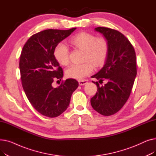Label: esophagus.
<instances>
[{
	"label": "esophagus",
	"instance_id": "obj_1",
	"mask_svg": "<svg viewBox=\"0 0 156 156\" xmlns=\"http://www.w3.org/2000/svg\"><path fill=\"white\" fill-rule=\"evenodd\" d=\"M78 83L80 85H85L88 83V80H79Z\"/></svg>",
	"mask_w": 156,
	"mask_h": 156
}]
</instances>
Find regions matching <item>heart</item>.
I'll return each mask as SVG.
<instances>
[{
	"instance_id": "1",
	"label": "heart",
	"mask_w": 156,
	"mask_h": 156,
	"mask_svg": "<svg viewBox=\"0 0 156 156\" xmlns=\"http://www.w3.org/2000/svg\"><path fill=\"white\" fill-rule=\"evenodd\" d=\"M69 43L84 51L82 64H72L66 70V75L71 78L81 80L94 71V66L99 67L105 61L108 52V43L104 38H96L88 33L82 32L73 37ZM57 61L62 65L69 63V49L62 43L57 44L54 51Z\"/></svg>"
}]
</instances>
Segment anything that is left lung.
Instances as JSON below:
<instances>
[{
	"instance_id": "8db88e82",
	"label": "left lung",
	"mask_w": 156,
	"mask_h": 156,
	"mask_svg": "<svg viewBox=\"0 0 156 156\" xmlns=\"http://www.w3.org/2000/svg\"><path fill=\"white\" fill-rule=\"evenodd\" d=\"M95 31L103 35L108 43V52L102 68L92 76L97 81V92L90 100L94 110L108 116L116 113L129 97L136 75V54L129 41L119 31L105 27H97Z\"/></svg>"
}]
</instances>
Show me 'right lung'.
I'll return each mask as SVG.
<instances>
[{
    "label": "right lung",
    "mask_w": 156,
    "mask_h": 156,
    "mask_svg": "<svg viewBox=\"0 0 156 156\" xmlns=\"http://www.w3.org/2000/svg\"><path fill=\"white\" fill-rule=\"evenodd\" d=\"M76 28L68 30L49 29L32 35L24 44L20 60L23 88L30 102L38 112L48 118L59 116L67 109L78 82L72 78L55 88L54 80L63 77L55 59V46Z\"/></svg>",
    "instance_id": "obj_1"
}]
</instances>
